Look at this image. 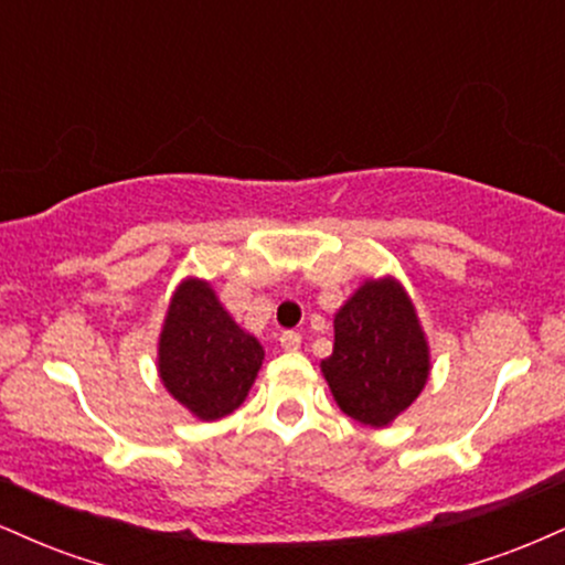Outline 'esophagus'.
<instances>
[{"label": "esophagus", "instance_id": "esophagus-1", "mask_svg": "<svg viewBox=\"0 0 565 565\" xmlns=\"http://www.w3.org/2000/svg\"><path fill=\"white\" fill-rule=\"evenodd\" d=\"M278 342H281L284 350H297V348H300L302 337L297 332H284L281 337H278Z\"/></svg>", "mask_w": 565, "mask_h": 565}]
</instances>
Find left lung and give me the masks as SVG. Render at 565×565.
Here are the masks:
<instances>
[{
  "label": "left lung",
  "instance_id": "8db88e82",
  "mask_svg": "<svg viewBox=\"0 0 565 565\" xmlns=\"http://www.w3.org/2000/svg\"><path fill=\"white\" fill-rule=\"evenodd\" d=\"M321 374L337 406L369 427H387L417 401L430 377V345L398 278H366L337 310Z\"/></svg>",
  "mask_w": 565,
  "mask_h": 565
}]
</instances>
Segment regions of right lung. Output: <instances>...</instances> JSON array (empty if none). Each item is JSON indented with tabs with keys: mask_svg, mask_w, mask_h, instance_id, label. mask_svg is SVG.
<instances>
[{
	"mask_svg": "<svg viewBox=\"0 0 565 565\" xmlns=\"http://www.w3.org/2000/svg\"><path fill=\"white\" fill-rule=\"evenodd\" d=\"M265 350L244 332L210 281L188 276L174 289L159 334V380L201 423L244 404L260 372Z\"/></svg>",
	"mask_w": 565,
	"mask_h": 565,
	"instance_id": "obj_1",
	"label": "right lung"
}]
</instances>
